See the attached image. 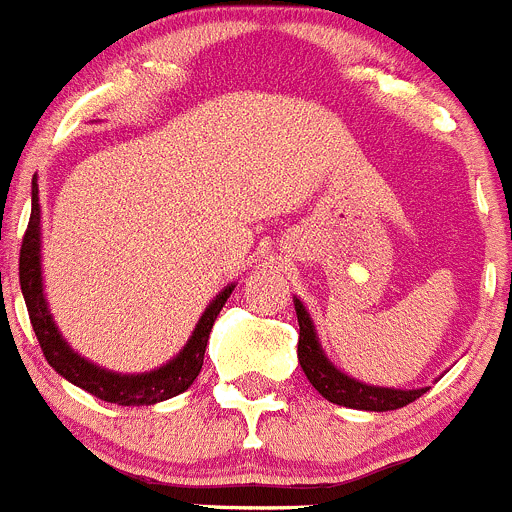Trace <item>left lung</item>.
Wrapping results in <instances>:
<instances>
[{"instance_id": "1", "label": "left lung", "mask_w": 512, "mask_h": 512, "mask_svg": "<svg viewBox=\"0 0 512 512\" xmlns=\"http://www.w3.org/2000/svg\"><path fill=\"white\" fill-rule=\"evenodd\" d=\"M296 316H299V364L304 369L306 379L314 384L316 392L326 397L334 405L352 407V410H369V412H387L399 410L420 399L427 389H387V387H369V384L357 382L332 367V362L324 357L319 342H316L314 324L306 314L304 304L299 299L294 301Z\"/></svg>"}]
</instances>
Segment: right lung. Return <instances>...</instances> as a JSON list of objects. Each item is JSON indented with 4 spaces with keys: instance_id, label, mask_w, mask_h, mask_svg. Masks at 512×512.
Here are the masks:
<instances>
[{
    "instance_id": "1",
    "label": "right lung",
    "mask_w": 512,
    "mask_h": 512,
    "mask_svg": "<svg viewBox=\"0 0 512 512\" xmlns=\"http://www.w3.org/2000/svg\"><path fill=\"white\" fill-rule=\"evenodd\" d=\"M19 284H22L24 304H27L29 321L37 334L42 354L50 362V367L72 384L82 387L85 392L95 394L102 402L113 405L135 407V405H155L163 399L175 397L186 392L198 377L203 367V354H206L208 334L213 329V321L221 314L223 304L231 296L233 286L223 289L216 296L201 321L196 324V332L188 339L183 352L168 362L165 367L155 369L148 374H115L95 367L80 354L72 352L65 344V339L57 332L55 321L47 311L45 294H42V271H40V201H37V183L32 180V213H29L27 231L22 236V248H19Z\"/></svg>"
}]
</instances>
